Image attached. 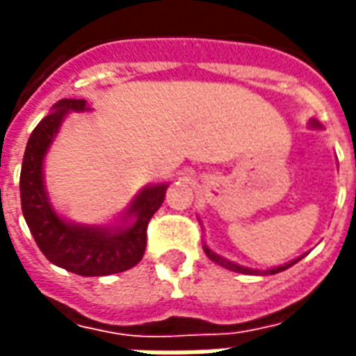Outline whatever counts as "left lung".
I'll return each instance as SVG.
<instances>
[{
  "label": "left lung",
  "mask_w": 356,
  "mask_h": 356,
  "mask_svg": "<svg viewBox=\"0 0 356 356\" xmlns=\"http://www.w3.org/2000/svg\"><path fill=\"white\" fill-rule=\"evenodd\" d=\"M312 124H313V126H318L317 122H315V120H313ZM204 251H205V254H207V257H209V259L213 260V262H217V264L225 266V268H228V270H232V272H241V273H259V272H252V270H249V268H241V266H238V264H232V262H228V260L220 259V257H218V254H215V252H213L211 249H207V247H205ZM298 260H300V259H298ZM298 260H292V262H289V264H285V266H279V268H273V270H270V272H266V273H279V272H283V270H286V268H291L292 264H296V262H298Z\"/></svg>",
  "instance_id": "left-lung-1"
}]
</instances>
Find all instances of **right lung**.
Instances as JSON below:
<instances>
[{"instance_id": "right-lung-1", "label": "right lung", "mask_w": 356, "mask_h": 356, "mask_svg": "<svg viewBox=\"0 0 356 356\" xmlns=\"http://www.w3.org/2000/svg\"><path fill=\"white\" fill-rule=\"evenodd\" d=\"M86 102L65 97L54 104V111L31 131L22 171L20 202L31 236L52 264L77 275H111L130 270L143 259L147 247V226L164 204L168 185L145 188L128 209L134 222L118 228H88L65 222L52 211L43 186V156L56 136L67 111H84Z\"/></svg>"}]
</instances>
